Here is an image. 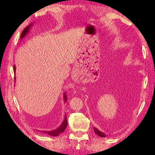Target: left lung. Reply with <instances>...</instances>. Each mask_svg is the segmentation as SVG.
I'll list each match as a JSON object with an SVG mask.
<instances>
[{
  "label": "left lung",
  "instance_id": "1",
  "mask_svg": "<svg viewBox=\"0 0 155 155\" xmlns=\"http://www.w3.org/2000/svg\"><path fill=\"white\" fill-rule=\"evenodd\" d=\"M94 130L95 133L97 134L98 136H99V137H107V135L104 133L101 132V131L98 130L97 128L94 127Z\"/></svg>",
  "mask_w": 155,
  "mask_h": 155
}]
</instances>
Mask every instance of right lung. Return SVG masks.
Returning a JSON list of instances; mask_svg holds the SVG:
<instances>
[{
    "label": "right lung",
    "mask_w": 155,
    "mask_h": 155,
    "mask_svg": "<svg viewBox=\"0 0 155 155\" xmlns=\"http://www.w3.org/2000/svg\"><path fill=\"white\" fill-rule=\"evenodd\" d=\"M31 26H32V23H31L30 25H29L27 27H26L25 30H23V31L22 32V34H21V39L22 38H24V37L28 33L29 30H30V28L31 27ZM13 71L15 74V65H14V67H13ZM63 99H64V102H66V101L67 100V96L66 92H64V94H63ZM67 124H68V122H67V115L65 114L64 119L62 122V124H61V125H59L57 129H55L52 130H48H48H43V131H42V133H45L46 134L50 135V136H52V137H58V136H59L61 133H62L64 132L65 129H66L67 127Z\"/></svg>",
    "instance_id": "1"
}]
</instances>
